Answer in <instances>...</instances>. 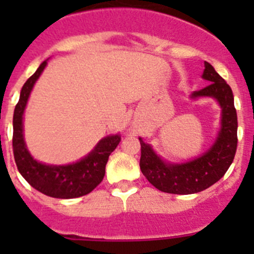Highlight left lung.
I'll return each instance as SVG.
<instances>
[{"label": "left lung", "instance_id": "8db88e82", "mask_svg": "<svg viewBox=\"0 0 254 254\" xmlns=\"http://www.w3.org/2000/svg\"><path fill=\"white\" fill-rule=\"evenodd\" d=\"M202 77L210 84L201 90L193 91L190 98L211 96L221 107V128L215 143L205 154L187 163H165L155 154L150 145L138 138L141 143V172L161 192L174 194L201 192L223 178L234 160L238 145V118L233 91L208 62H205Z\"/></svg>", "mask_w": 254, "mask_h": 254}]
</instances>
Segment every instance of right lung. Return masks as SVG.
Here are the masks:
<instances>
[{"label":"right lung","mask_w":254,"mask_h":254,"mask_svg":"<svg viewBox=\"0 0 254 254\" xmlns=\"http://www.w3.org/2000/svg\"><path fill=\"white\" fill-rule=\"evenodd\" d=\"M47 66V61L26 80L13 112L12 150L15 163L29 185L42 193L55 198H76L90 193L103 181L109 155L121 141L120 134H112L98 142L90 154L68 165H47L35 160L28 151L22 133V116L30 91Z\"/></svg>","instance_id":"1"}]
</instances>
